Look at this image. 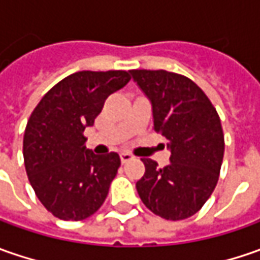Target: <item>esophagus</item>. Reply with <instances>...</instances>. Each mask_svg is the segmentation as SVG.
<instances>
[{"mask_svg":"<svg viewBox=\"0 0 260 260\" xmlns=\"http://www.w3.org/2000/svg\"><path fill=\"white\" fill-rule=\"evenodd\" d=\"M135 156L130 155V153H127V152H123V153H120V159H121V162L125 164V162H128V160H132Z\"/></svg>","mask_w":260,"mask_h":260,"instance_id":"esophagus-1","label":"esophagus"}]
</instances>
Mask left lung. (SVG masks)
I'll list each match as a JSON object with an SVG mask.
<instances>
[{"mask_svg":"<svg viewBox=\"0 0 260 260\" xmlns=\"http://www.w3.org/2000/svg\"><path fill=\"white\" fill-rule=\"evenodd\" d=\"M153 108L155 132L169 142L171 164L142 159L145 175L136 188L143 204L165 220L198 213L218 182L224 156L220 117L204 91L184 75L164 69L130 71Z\"/></svg>","mask_w":260,"mask_h":260,"instance_id":"left-lung-1","label":"left lung"}]
</instances>
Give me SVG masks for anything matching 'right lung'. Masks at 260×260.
<instances>
[{"instance_id": "right-lung-1", "label": "right lung", "mask_w": 260, "mask_h": 260, "mask_svg": "<svg viewBox=\"0 0 260 260\" xmlns=\"http://www.w3.org/2000/svg\"><path fill=\"white\" fill-rule=\"evenodd\" d=\"M130 78V71L72 74L50 88L30 115L23 139L25 172L40 203L57 218L85 220L104 204L120 156L94 155L84 130Z\"/></svg>"}]
</instances>
